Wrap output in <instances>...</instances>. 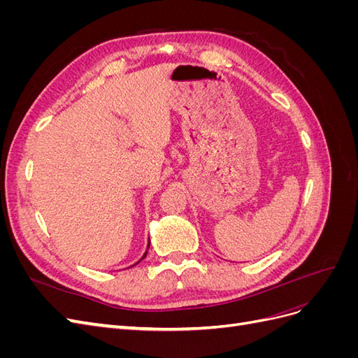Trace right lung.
Listing matches in <instances>:
<instances>
[{
	"instance_id": "obj_1",
	"label": "right lung",
	"mask_w": 358,
	"mask_h": 358,
	"mask_svg": "<svg viewBox=\"0 0 358 358\" xmlns=\"http://www.w3.org/2000/svg\"><path fill=\"white\" fill-rule=\"evenodd\" d=\"M149 245H150V241H149ZM149 245H148V249H149ZM146 254H148V251H146V252H145V255H143V257H142V259H143V258H145V257H146ZM142 259H140V262H142Z\"/></svg>"
}]
</instances>
